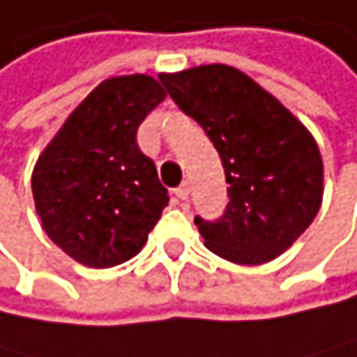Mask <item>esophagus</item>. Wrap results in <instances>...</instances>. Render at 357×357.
Returning a JSON list of instances; mask_svg holds the SVG:
<instances>
[{
  "label": "esophagus",
  "mask_w": 357,
  "mask_h": 357,
  "mask_svg": "<svg viewBox=\"0 0 357 357\" xmlns=\"http://www.w3.org/2000/svg\"><path fill=\"white\" fill-rule=\"evenodd\" d=\"M188 193H191V188H188V184H180V186H177L175 191H173V195H175L177 199H182V202H184V199H188Z\"/></svg>",
  "instance_id": "1"
}]
</instances>
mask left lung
<instances>
[{"label": "left lung", "instance_id": "left-lung-1", "mask_svg": "<svg viewBox=\"0 0 357 357\" xmlns=\"http://www.w3.org/2000/svg\"><path fill=\"white\" fill-rule=\"evenodd\" d=\"M160 82L213 142L229 184L218 220L195 215L206 249L235 264H264L287 251L322 202V158L311 133L238 68L197 66Z\"/></svg>", "mask_w": 357, "mask_h": 357}]
</instances>
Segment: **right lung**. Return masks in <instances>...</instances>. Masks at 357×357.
Returning a JSON list of instances; mask_svg holds the SVG:
<instances>
[{
	"label": "right lung",
	"instance_id": "1",
	"mask_svg": "<svg viewBox=\"0 0 357 357\" xmlns=\"http://www.w3.org/2000/svg\"><path fill=\"white\" fill-rule=\"evenodd\" d=\"M166 97L146 75L102 82L37 160L33 195L46 235L93 268L139 253L169 202L137 128Z\"/></svg>",
	"mask_w": 357,
	"mask_h": 357
}]
</instances>
